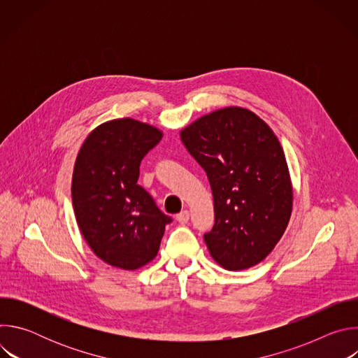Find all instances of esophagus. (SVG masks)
<instances>
[{"label":"esophagus","instance_id":"esophagus-1","mask_svg":"<svg viewBox=\"0 0 358 358\" xmlns=\"http://www.w3.org/2000/svg\"><path fill=\"white\" fill-rule=\"evenodd\" d=\"M176 220L178 221V224L184 225V224H187V222L189 221V213H188L187 210H184V211H181V213L176 217Z\"/></svg>","mask_w":358,"mask_h":358}]
</instances>
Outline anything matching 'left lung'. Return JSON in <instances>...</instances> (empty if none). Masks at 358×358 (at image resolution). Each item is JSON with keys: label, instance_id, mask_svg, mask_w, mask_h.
Wrapping results in <instances>:
<instances>
[{"label": "left lung", "instance_id": "left-lung-1", "mask_svg": "<svg viewBox=\"0 0 358 358\" xmlns=\"http://www.w3.org/2000/svg\"><path fill=\"white\" fill-rule=\"evenodd\" d=\"M181 140L213 189L215 224L203 234L211 257L228 271L258 265L292 214V184L279 140L242 108L202 116L181 131Z\"/></svg>", "mask_w": 358, "mask_h": 358}]
</instances>
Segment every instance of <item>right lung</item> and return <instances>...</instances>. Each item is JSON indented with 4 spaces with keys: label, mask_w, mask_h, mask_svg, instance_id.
<instances>
[{
    "label": "right lung",
    "mask_w": 358,
    "mask_h": 358,
    "mask_svg": "<svg viewBox=\"0 0 358 358\" xmlns=\"http://www.w3.org/2000/svg\"><path fill=\"white\" fill-rule=\"evenodd\" d=\"M163 134L133 119L94 129L73 170L72 202L79 229L103 262L134 271L156 258L173 220L137 184L140 164Z\"/></svg>",
    "instance_id": "obj_1"
}]
</instances>
